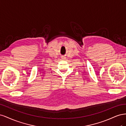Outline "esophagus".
Instances as JSON below:
<instances>
[{
	"instance_id": "obj_1",
	"label": "esophagus",
	"mask_w": 126,
	"mask_h": 126,
	"mask_svg": "<svg viewBox=\"0 0 126 126\" xmlns=\"http://www.w3.org/2000/svg\"><path fill=\"white\" fill-rule=\"evenodd\" d=\"M62 59H66V57L62 56Z\"/></svg>"
}]
</instances>
